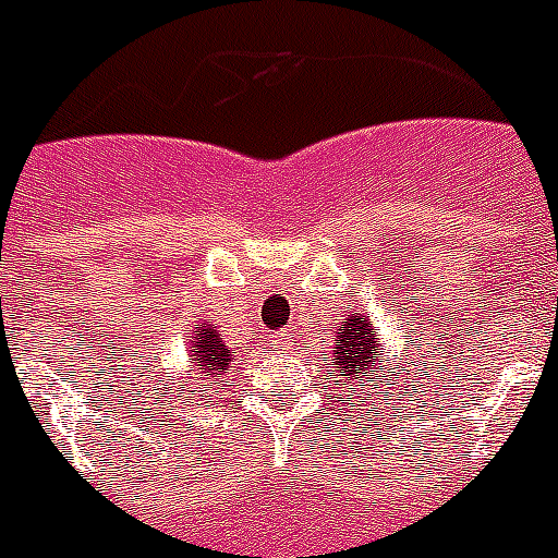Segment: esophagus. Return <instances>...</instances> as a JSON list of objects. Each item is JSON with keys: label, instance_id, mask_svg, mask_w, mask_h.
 I'll use <instances>...</instances> for the list:
<instances>
[{"label": "esophagus", "instance_id": "esophagus-1", "mask_svg": "<svg viewBox=\"0 0 558 558\" xmlns=\"http://www.w3.org/2000/svg\"><path fill=\"white\" fill-rule=\"evenodd\" d=\"M275 347H278L280 352H289L294 347V332L292 329H280V332H275Z\"/></svg>", "mask_w": 558, "mask_h": 558}]
</instances>
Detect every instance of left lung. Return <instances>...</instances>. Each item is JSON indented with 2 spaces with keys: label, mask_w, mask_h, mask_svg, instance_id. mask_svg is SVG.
Masks as SVG:
<instances>
[{
  "label": "left lung",
  "mask_w": 558,
  "mask_h": 558,
  "mask_svg": "<svg viewBox=\"0 0 558 558\" xmlns=\"http://www.w3.org/2000/svg\"><path fill=\"white\" fill-rule=\"evenodd\" d=\"M387 355H384L381 338L375 332L369 315H350L343 318L341 329L335 332L332 347V373L347 381L352 392L361 396V389H378L381 378L387 381Z\"/></svg>",
  "instance_id": "8db88e82"
}]
</instances>
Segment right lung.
<instances>
[{"mask_svg": "<svg viewBox=\"0 0 558 558\" xmlns=\"http://www.w3.org/2000/svg\"><path fill=\"white\" fill-rule=\"evenodd\" d=\"M229 364H232V350L220 338V329L211 320L194 324L192 332H189V373L197 381H217L229 369ZM201 387H206V384H201ZM194 392H206V389H189V396H194Z\"/></svg>", "mask_w": 558, "mask_h": 558, "instance_id": "1", "label": "right lung"}]
</instances>
